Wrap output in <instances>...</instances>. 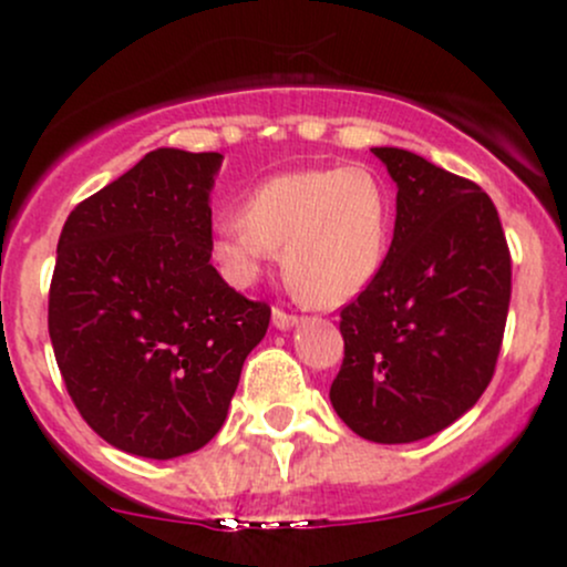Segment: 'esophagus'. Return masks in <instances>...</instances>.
I'll return each instance as SVG.
<instances>
[{
  "mask_svg": "<svg viewBox=\"0 0 567 567\" xmlns=\"http://www.w3.org/2000/svg\"><path fill=\"white\" fill-rule=\"evenodd\" d=\"M271 324H275L277 330H290L292 324H298V317L290 315V311H285V309H275L271 311Z\"/></svg>",
  "mask_w": 567,
  "mask_h": 567,
  "instance_id": "1",
  "label": "esophagus"
}]
</instances>
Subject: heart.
<instances>
[{"instance_id": "b5f03b06", "label": "heart", "mask_w": 567, "mask_h": 567, "mask_svg": "<svg viewBox=\"0 0 567 567\" xmlns=\"http://www.w3.org/2000/svg\"><path fill=\"white\" fill-rule=\"evenodd\" d=\"M389 229L392 205L373 171H292L252 188L239 218L216 226L210 250L220 275L247 288L282 247L288 288L303 303L336 309L379 275Z\"/></svg>"}]
</instances>
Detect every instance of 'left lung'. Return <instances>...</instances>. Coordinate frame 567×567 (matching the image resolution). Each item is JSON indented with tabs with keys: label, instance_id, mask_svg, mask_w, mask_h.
<instances>
[{
	"label": "left lung",
	"instance_id": "obj_1",
	"mask_svg": "<svg viewBox=\"0 0 567 567\" xmlns=\"http://www.w3.org/2000/svg\"><path fill=\"white\" fill-rule=\"evenodd\" d=\"M373 154L396 184L379 275L341 309L343 362L330 402L381 445L432 437L493 379L512 298V258L491 197L405 148Z\"/></svg>",
	"mask_w": 567,
	"mask_h": 567
}]
</instances>
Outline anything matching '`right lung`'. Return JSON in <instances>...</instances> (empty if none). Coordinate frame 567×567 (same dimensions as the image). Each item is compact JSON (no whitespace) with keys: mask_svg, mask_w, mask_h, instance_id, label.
Wrapping results in <instances>:
<instances>
[{"mask_svg":"<svg viewBox=\"0 0 567 567\" xmlns=\"http://www.w3.org/2000/svg\"><path fill=\"white\" fill-rule=\"evenodd\" d=\"M218 152L157 148L71 210L58 239L48 328L76 410L143 458L218 434L271 309L210 264Z\"/></svg>","mask_w":567,"mask_h":567,"instance_id":"add662e5","label":"right lung"}]
</instances>
